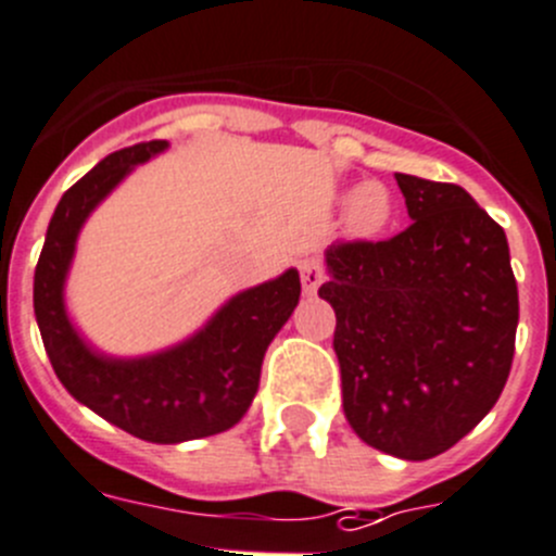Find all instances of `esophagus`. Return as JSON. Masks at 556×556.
<instances>
[{
    "instance_id": "34e87169",
    "label": "esophagus",
    "mask_w": 556,
    "mask_h": 556,
    "mask_svg": "<svg viewBox=\"0 0 556 556\" xmlns=\"http://www.w3.org/2000/svg\"><path fill=\"white\" fill-rule=\"evenodd\" d=\"M300 281H303L305 294H316V289L325 281V264L319 258H303L300 262Z\"/></svg>"
}]
</instances>
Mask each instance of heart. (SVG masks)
Returning a JSON list of instances; mask_svg holds the SVG:
<instances>
[{
  "label": "heart",
  "mask_w": 556,
  "mask_h": 556,
  "mask_svg": "<svg viewBox=\"0 0 556 556\" xmlns=\"http://www.w3.org/2000/svg\"><path fill=\"white\" fill-rule=\"evenodd\" d=\"M393 215L390 190L379 182L363 185L349 202V229L361 237L379 235Z\"/></svg>",
  "instance_id": "b5f03b06"
}]
</instances>
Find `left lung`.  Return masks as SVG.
Returning a JSON list of instances; mask_svg holds the SVG:
<instances>
[{
  "instance_id": "left-lung-1",
  "label": "left lung",
  "mask_w": 556,
  "mask_h": 556,
  "mask_svg": "<svg viewBox=\"0 0 556 556\" xmlns=\"http://www.w3.org/2000/svg\"><path fill=\"white\" fill-rule=\"evenodd\" d=\"M412 224L338 240L319 298L336 311L343 415L366 445L426 462L467 437L507 382L519 289L502 226L453 182L395 174Z\"/></svg>"
}]
</instances>
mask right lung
<instances>
[{
  "label": "right lung",
  "mask_w": 556,
  "mask_h": 556,
  "mask_svg": "<svg viewBox=\"0 0 556 556\" xmlns=\"http://www.w3.org/2000/svg\"><path fill=\"white\" fill-rule=\"evenodd\" d=\"M166 141H144L103 157L65 190L35 267V316L46 354L67 393L139 440L174 445L226 431L251 406L264 352L300 300V275L237 294L190 341L144 361H111L84 346L67 321L62 283L76 237L94 204L136 163Z\"/></svg>",
  "instance_id": "1"
}]
</instances>
